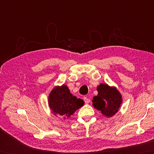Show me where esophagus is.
Segmentation results:
<instances>
[{"mask_svg": "<svg viewBox=\"0 0 154 154\" xmlns=\"http://www.w3.org/2000/svg\"><path fill=\"white\" fill-rule=\"evenodd\" d=\"M84 101H85V103L86 104H88V103H89L91 100L88 97H85L84 98Z\"/></svg>", "mask_w": 154, "mask_h": 154, "instance_id": "1", "label": "esophagus"}]
</instances>
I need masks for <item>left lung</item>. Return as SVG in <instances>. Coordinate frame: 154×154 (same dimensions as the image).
<instances>
[{
	"label": "left lung",
	"mask_w": 154,
	"mask_h": 154,
	"mask_svg": "<svg viewBox=\"0 0 154 154\" xmlns=\"http://www.w3.org/2000/svg\"><path fill=\"white\" fill-rule=\"evenodd\" d=\"M98 94L93 97V106L100 110L107 117L113 116L119 110L122 103V97L114 87L106 84H100L97 88Z\"/></svg>",
	"instance_id": "left-lung-1"
}]
</instances>
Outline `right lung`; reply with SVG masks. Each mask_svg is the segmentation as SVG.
<instances>
[{
  "label": "right lung",
  "mask_w": 154,
  "mask_h": 154,
  "mask_svg": "<svg viewBox=\"0 0 154 154\" xmlns=\"http://www.w3.org/2000/svg\"><path fill=\"white\" fill-rule=\"evenodd\" d=\"M83 104L84 101L73 96L65 85L55 87L49 96V105L52 112L55 115L59 114L65 119L70 117Z\"/></svg>",
  "instance_id": "obj_1"
}]
</instances>
